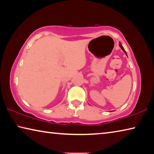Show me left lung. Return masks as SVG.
I'll return each mask as SVG.
<instances>
[{
	"instance_id": "8db88e82",
	"label": "left lung",
	"mask_w": 154,
	"mask_h": 154,
	"mask_svg": "<svg viewBox=\"0 0 154 154\" xmlns=\"http://www.w3.org/2000/svg\"><path fill=\"white\" fill-rule=\"evenodd\" d=\"M119 47H120V48H121V49H122V50H123V51H124V53H125V54H126V55L127 56L126 51H125V49H124V48H123V46H122V44H121V43H119Z\"/></svg>"
}]
</instances>
